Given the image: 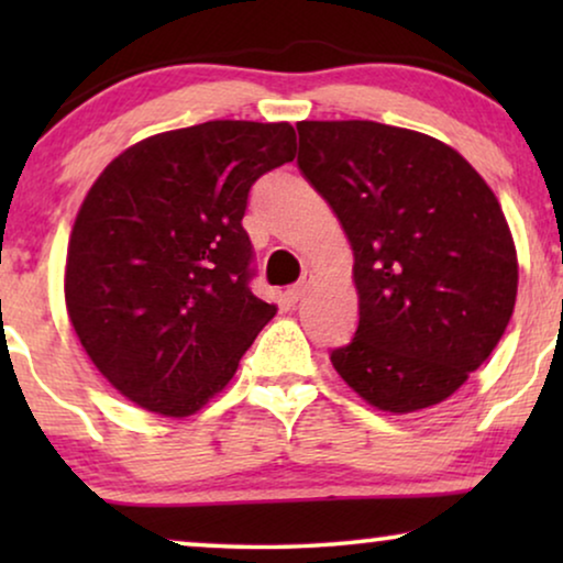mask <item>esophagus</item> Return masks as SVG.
Instances as JSON below:
<instances>
[{
    "label": "esophagus",
    "instance_id": "1",
    "mask_svg": "<svg viewBox=\"0 0 563 563\" xmlns=\"http://www.w3.org/2000/svg\"><path fill=\"white\" fill-rule=\"evenodd\" d=\"M312 279H314L312 272H305L302 279H299L297 284H291V287H289L287 291H284V297H287V302H291V305L299 302V299H302V297L307 295V289H310Z\"/></svg>",
    "mask_w": 563,
    "mask_h": 563
}]
</instances>
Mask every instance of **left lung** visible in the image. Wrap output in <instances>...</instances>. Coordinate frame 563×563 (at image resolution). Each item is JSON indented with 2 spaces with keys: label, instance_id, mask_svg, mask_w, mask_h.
Returning a JSON list of instances; mask_svg holds the SVG:
<instances>
[{
  "label": "left lung",
  "instance_id": "1",
  "mask_svg": "<svg viewBox=\"0 0 563 563\" xmlns=\"http://www.w3.org/2000/svg\"><path fill=\"white\" fill-rule=\"evenodd\" d=\"M299 172L353 249L358 328L330 353L384 412L451 397L503 338L518 253L495 191L435 137L372 120L297 122Z\"/></svg>",
  "mask_w": 563,
  "mask_h": 563
}]
</instances>
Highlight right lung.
Instances as JSON below:
<instances>
[{
  "label": "right lung",
  "mask_w": 563,
  "mask_h": 563,
  "mask_svg": "<svg viewBox=\"0 0 563 563\" xmlns=\"http://www.w3.org/2000/svg\"><path fill=\"white\" fill-rule=\"evenodd\" d=\"M295 151L289 122L212 120L130 145L91 184L68 241L66 307L130 402L195 415L276 314L249 287L243 214L253 181Z\"/></svg>",
  "instance_id": "1"
}]
</instances>
